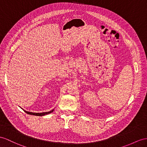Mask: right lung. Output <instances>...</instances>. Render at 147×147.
<instances>
[{
    "mask_svg": "<svg viewBox=\"0 0 147 147\" xmlns=\"http://www.w3.org/2000/svg\"><path fill=\"white\" fill-rule=\"evenodd\" d=\"M53 111V110L50 111V112H43V113H33V112H27V111L24 110V112L27 113V114H29V115H36V116H44L45 115H47V114H49L52 113Z\"/></svg>",
    "mask_w": 147,
    "mask_h": 147,
    "instance_id": "obj_1",
    "label": "right lung"
}]
</instances>
